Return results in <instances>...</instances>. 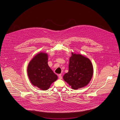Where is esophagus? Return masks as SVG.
Masks as SVG:
<instances>
[{
    "mask_svg": "<svg viewBox=\"0 0 120 120\" xmlns=\"http://www.w3.org/2000/svg\"><path fill=\"white\" fill-rule=\"evenodd\" d=\"M58 78H59V79H62V77L61 74H59L58 75Z\"/></svg>",
    "mask_w": 120,
    "mask_h": 120,
    "instance_id": "esophagus-1",
    "label": "esophagus"
}]
</instances>
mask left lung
<instances>
[{
	"instance_id": "1",
	"label": "left lung",
	"mask_w": 120,
	"mask_h": 120,
	"mask_svg": "<svg viewBox=\"0 0 120 120\" xmlns=\"http://www.w3.org/2000/svg\"><path fill=\"white\" fill-rule=\"evenodd\" d=\"M68 68V72L64 75L63 79L73 90L83 88L91 79L93 73L91 62L81 54L72 53Z\"/></svg>"
}]
</instances>
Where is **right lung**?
Listing matches in <instances>:
<instances>
[{"instance_id": "1", "label": "right lung", "mask_w": 120, "mask_h": 120, "mask_svg": "<svg viewBox=\"0 0 120 120\" xmlns=\"http://www.w3.org/2000/svg\"><path fill=\"white\" fill-rule=\"evenodd\" d=\"M27 72L32 84L43 90H48L58 78L48 66L47 54L43 52L38 54L30 61Z\"/></svg>"}]
</instances>
